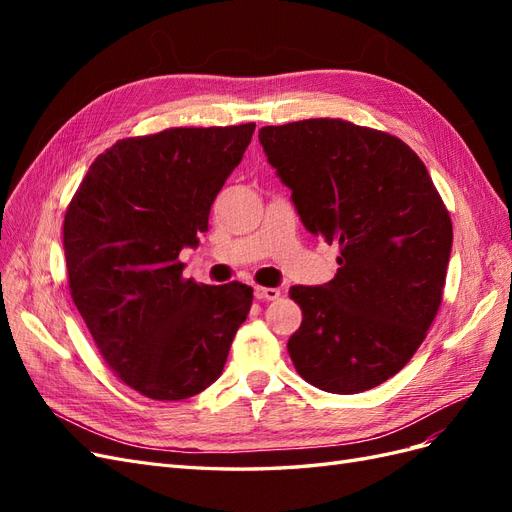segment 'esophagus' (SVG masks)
<instances>
[{"label":"esophagus","instance_id":"1","mask_svg":"<svg viewBox=\"0 0 512 512\" xmlns=\"http://www.w3.org/2000/svg\"><path fill=\"white\" fill-rule=\"evenodd\" d=\"M254 294H256V299H260V301H275V299L282 297V290L280 288H262V286H258L254 290Z\"/></svg>","mask_w":512,"mask_h":512}]
</instances>
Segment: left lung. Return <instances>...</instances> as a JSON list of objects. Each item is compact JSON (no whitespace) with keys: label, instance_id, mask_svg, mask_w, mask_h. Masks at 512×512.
<instances>
[{"label":"left lung","instance_id":"1","mask_svg":"<svg viewBox=\"0 0 512 512\" xmlns=\"http://www.w3.org/2000/svg\"><path fill=\"white\" fill-rule=\"evenodd\" d=\"M303 226L339 243L337 275L292 286L303 322L288 339L299 376L354 395L393 378L436 318L453 224L421 158L397 136L344 119L258 132Z\"/></svg>","mask_w":512,"mask_h":512}]
</instances>
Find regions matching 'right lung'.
<instances>
[{"label":"right lung","mask_w":512,"mask_h":512,"mask_svg":"<svg viewBox=\"0 0 512 512\" xmlns=\"http://www.w3.org/2000/svg\"><path fill=\"white\" fill-rule=\"evenodd\" d=\"M256 123L121 138L89 166L64 218L68 286L106 365L149 399L177 401L220 378L254 290L196 284L198 245Z\"/></svg>","instance_id":"1"}]
</instances>
